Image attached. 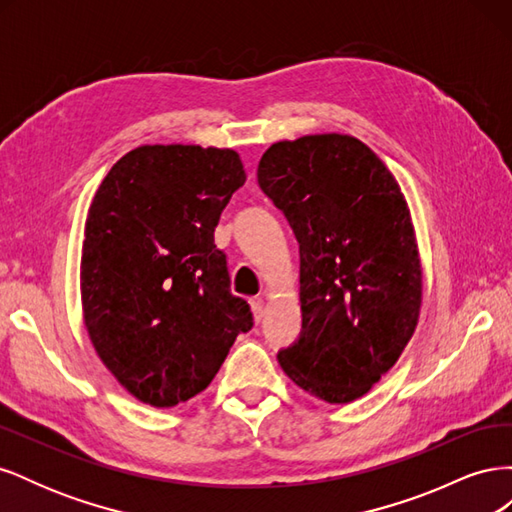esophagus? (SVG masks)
Here are the masks:
<instances>
[{
  "label": "esophagus",
  "instance_id": "1",
  "mask_svg": "<svg viewBox=\"0 0 512 512\" xmlns=\"http://www.w3.org/2000/svg\"><path fill=\"white\" fill-rule=\"evenodd\" d=\"M250 307H252V314H254V320L260 322L262 316H265V301H262L260 297H252L250 299Z\"/></svg>",
  "mask_w": 512,
  "mask_h": 512
}]
</instances>
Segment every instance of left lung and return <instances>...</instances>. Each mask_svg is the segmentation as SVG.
<instances>
[{"instance_id": "8db88e82", "label": "left lung", "mask_w": 512, "mask_h": 512, "mask_svg": "<svg viewBox=\"0 0 512 512\" xmlns=\"http://www.w3.org/2000/svg\"><path fill=\"white\" fill-rule=\"evenodd\" d=\"M258 183L284 211L301 256L303 327L277 361L309 395L350 404L397 363L421 314L406 198L376 153L348 134L273 143Z\"/></svg>"}]
</instances>
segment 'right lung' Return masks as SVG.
<instances>
[{"label":"right lung","instance_id":"1","mask_svg":"<svg viewBox=\"0 0 512 512\" xmlns=\"http://www.w3.org/2000/svg\"><path fill=\"white\" fill-rule=\"evenodd\" d=\"M245 183L237 151L143 145L104 177L81 256L83 318L102 363L143 404L205 391L250 305L230 292L213 232Z\"/></svg>","mask_w":512,"mask_h":512}]
</instances>
